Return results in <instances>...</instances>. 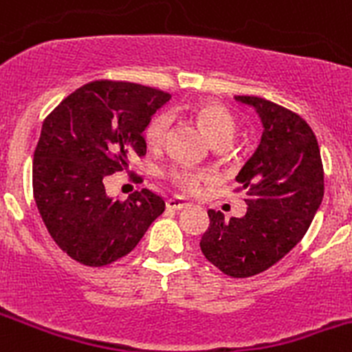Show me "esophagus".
Segmentation results:
<instances>
[{"mask_svg": "<svg viewBox=\"0 0 352 352\" xmlns=\"http://www.w3.org/2000/svg\"><path fill=\"white\" fill-rule=\"evenodd\" d=\"M186 206H189V201L184 199V197L175 196V197H170V199L166 201V208H168V210H182V208Z\"/></svg>", "mask_w": 352, "mask_h": 352, "instance_id": "obj_1", "label": "esophagus"}]
</instances>
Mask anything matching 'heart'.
<instances>
[{
  "label": "heart",
  "mask_w": 352,
  "mask_h": 352,
  "mask_svg": "<svg viewBox=\"0 0 352 352\" xmlns=\"http://www.w3.org/2000/svg\"><path fill=\"white\" fill-rule=\"evenodd\" d=\"M194 118L197 120V124L201 125V129L204 131V134L210 138V141L214 146H228L234 139L235 131H237V124H235V118L232 117L230 111L227 108H223L221 104L214 103V101H201L196 108H194ZM166 131H168V118L165 115H160L155 120L151 122L148 129V142L153 148H160V146L165 142ZM170 179L175 186H179L180 189L187 190V192H197L203 182L204 175L203 173L196 172V170L189 168V166L177 165L170 170Z\"/></svg>",
  "instance_id": "heart-1"
}]
</instances>
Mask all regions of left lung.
<instances>
[{
	"mask_svg": "<svg viewBox=\"0 0 352 352\" xmlns=\"http://www.w3.org/2000/svg\"><path fill=\"white\" fill-rule=\"evenodd\" d=\"M235 100L263 124L258 149L235 177L248 210L230 220L208 210L199 245L218 270L245 278L274 267L305 237L323 199V165L315 132L298 113L263 98Z\"/></svg>",
	"mask_w": 352,
	"mask_h": 352,
	"instance_id": "obj_1",
	"label": "left lung"
}]
</instances>
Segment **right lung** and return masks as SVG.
<instances>
[{
    "mask_svg": "<svg viewBox=\"0 0 352 352\" xmlns=\"http://www.w3.org/2000/svg\"><path fill=\"white\" fill-rule=\"evenodd\" d=\"M170 98L141 84L96 80L44 120L34 151V199L53 241L75 261L104 267L124 258L165 211L149 189L113 199L104 180L127 170L131 156L146 155L142 132Z\"/></svg>",
    "mask_w": 352,
    "mask_h": 352,
    "instance_id": "right-lung-1",
    "label": "right lung"
}]
</instances>
